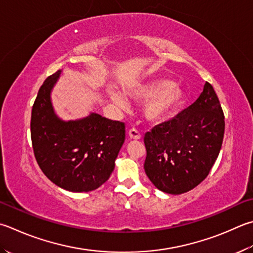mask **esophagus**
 Returning <instances> with one entry per match:
<instances>
[{"label":"esophagus","instance_id":"esophagus-1","mask_svg":"<svg viewBox=\"0 0 253 253\" xmlns=\"http://www.w3.org/2000/svg\"><path fill=\"white\" fill-rule=\"evenodd\" d=\"M128 136H130V139H132V140H140L141 133L137 131L136 128H131V130L128 131Z\"/></svg>","mask_w":253,"mask_h":253}]
</instances>
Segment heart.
<instances>
[{"label": "heart", "mask_w": 253, "mask_h": 253, "mask_svg": "<svg viewBox=\"0 0 253 253\" xmlns=\"http://www.w3.org/2000/svg\"><path fill=\"white\" fill-rule=\"evenodd\" d=\"M126 93L134 100L144 101V117L147 121L159 123L173 116L184 102L185 92L179 84L170 83L168 79L137 84L126 88ZM112 101L117 106L126 108V99L119 92L111 93Z\"/></svg>", "instance_id": "obj_1"}]
</instances>
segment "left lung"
<instances>
[{"mask_svg":"<svg viewBox=\"0 0 253 253\" xmlns=\"http://www.w3.org/2000/svg\"><path fill=\"white\" fill-rule=\"evenodd\" d=\"M225 116L212 85L171 120L144 135V169L162 192L179 195L207 177L221 149Z\"/></svg>","mask_w":253,"mask_h":253,"instance_id":"1","label":"left lung"}]
</instances>
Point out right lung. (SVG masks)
I'll return each instance as SVG.
<instances>
[{
    "mask_svg": "<svg viewBox=\"0 0 253 253\" xmlns=\"http://www.w3.org/2000/svg\"><path fill=\"white\" fill-rule=\"evenodd\" d=\"M60 73L45 80L33 104V150L42 173L55 185L74 193L91 192L110 177L126 126L98 113L70 121L57 117L50 93Z\"/></svg>",
    "mask_w": 253,
    "mask_h": 253,
    "instance_id": "right-lung-1",
    "label": "right lung"
}]
</instances>
